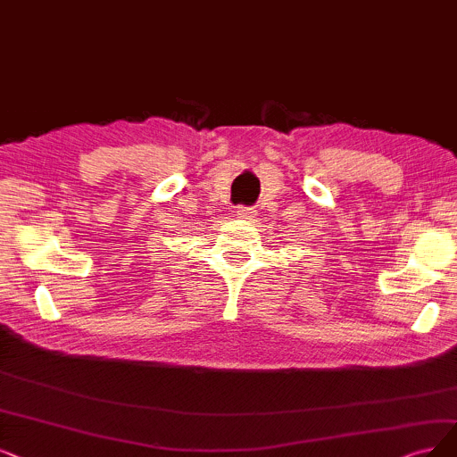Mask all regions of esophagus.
I'll return each instance as SVG.
<instances>
[{
    "label": "esophagus",
    "instance_id": "esophagus-1",
    "mask_svg": "<svg viewBox=\"0 0 457 457\" xmlns=\"http://www.w3.org/2000/svg\"><path fill=\"white\" fill-rule=\"evenodd\" d=\"M235 214H237V218H243V220H254L256 218V211L252 207H237V209H235Z\"/></svg>",
    "mask_w": 457,
    "mask_h": 457
}]
</instances>
